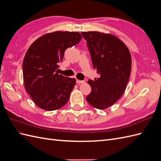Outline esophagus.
<instances>
[{"instance_id": "esophagus-1", "label": "esophagus", "mask_w": 161, "mask_h": 161, "mask_svg": "<svg viewBox=\"0 0 161 161\" xmlns=\"http://www.w3.org/2000/svg\"><path fill=\"white\" fill-rule=\"evenodd\" d=\"M85 81L84 80H80L79 79L76 80V83L77 84H81V83H84Z\"/></svg>"}]
</instances>
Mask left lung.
Listing matches in <instances>:
<instances>
[{
    "label": "left lung",
    "mask_w": 161,
    "mask_h": 161,
    "mask_svg": "<svg viewBox=\"0 0 161 161\" xmlns=\"http://www.w3.org/2000/svg\"><path fill=\"white\" fill-rule=\"evenodd\" d=\"M86 40L94 69L100 77L89 80L91 92L86 97L93 108L105 109L122 96L131 70V57L128 47L118 37L99 31L82 32Z\"/></svg>",
    "instance_id": "1"
}]
</instances>
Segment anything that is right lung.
Segmentation results:
<instances>
[{"label": "right lung", "mask_w": 161, "mask_h": 161, "mask_svg": "<svg viewBox=\"0 0 161 161\" xmlns=\"http://www.w3.org/2000/svg\"><path fill=\"white\" fill-rule=\"evenodd\" d=\"M79 32L55 31L45 34L29 47L23 62L24 85L36 105L46 111L64 106L76 79L58 73L68 47L81 40Z\"/></svg>", "instance_id": "1"}]
</instances>
